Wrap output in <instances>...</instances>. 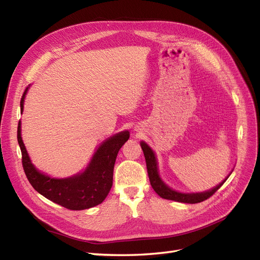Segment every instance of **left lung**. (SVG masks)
Here are the masks:
<instances>
[{"label":"left lung","mask_w":260,"mask_h":260,"mask_svg":"<svg viewBox=\"0 0 260 260\" xmlns=\"http://www.w3.org/2000/svg\"><path fill=\"white\" fill-rule=\"evenodd\" d=\"M141 147L143 149L144 157H145V161H146V168H147V174L149 178V182H151L152 187L154 188V191L158 194L160 198L165 200H170V201H176V202H181V203H187V204H196V203H201L203 201H205L209 199L210 196L214 195L221 185L225 182V180H223L221 183L218 184L216 187L211 188V190L207 192H203V193H191V194H185V193H179L174 190H171L169 186L165 184L161 179L159 178L158 175V170H157V161L155 158V154L146 143L141 142Z\"/></svg>","instance_id":"8db88e82"}]
</instances>
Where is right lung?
Returning a JSON list of instances; mask_svg holds the SVG:
<instances>
[{
  "label": "right lung",
  "instance_id": "1",
  "mask_svg": "<svg viewBox=\"0 0 260 260\" xmlns=\"http://www.w3.org/2000/svg\"><path fill=\"white\" fill-rule=\"evenodd\" d=\"M27 90L28 88L20 100L21 113ZM129 137V132L124 131L106 140L99 147L90 165L82 174L67 179H54L41 174L34 167L21 140L20 121L17 128L22 168L30 184L44 198L70 210L88 209L99 205L106 199L113 185L114 165L117 154Z\"/></svg>",
  "mask_w": 260,
  "mask_h": 260
}]
</instances>
